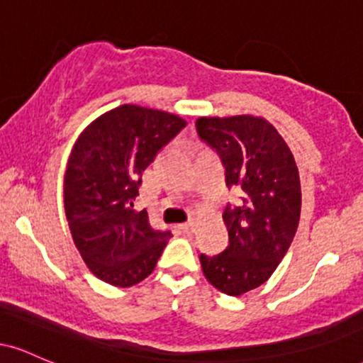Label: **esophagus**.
I'll return each instance as SVG.
<instances>
[{
	"label": "esophagus",
	"instance_id": "1",
	"mask_svg": "<svg viewBox=\"0 0 363 363\" xmlns=\"http://www.w3.org/2000/svg\"><path fill=\"white\" fill-rule=\"evenodd\" d=\"M194 228V222H186V223H181L179 225V230L184 232V234H189L191 230Z\"/></svg>",
	"mask_w": 363,
	"mask_h": 363
}]
</instances>
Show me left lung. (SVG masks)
Wrapping results in <instances>:
<instances>
[{
  "label": "left lung",
  "mask_w": 363,
  "mask_h": 363,
  "mask_svg": "<svg viewBox=\"0 0 363 363\" xmlns=\"http://www.w3.org/2000/svg\"><path fill=\"white\" fill-rule=\"evenodd\" d=\"M196 131L222 158L228 189L242 191L240 201L223 210L225 251L199 256L206 280L237 297L268 280L289 251L301 218L298 169L289 145L262 118H199Z\"/></svg>",
  "instance_id": "8db88e82"
}]
</instances>
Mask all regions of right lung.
Wrapping results in <instances>:
<instances>
[{
	"label": "right lung",
	"instance_id": "1",
	"mask_svg": "<svg viewBox=\"0 0 363 363\" xmlns=\"http://www.w3.org/2000/svg\"><path fill=\"white\" fill-rule=\"evenodd\" d=\"M186 121L164 111L121 106L82 133L65 174V210L74 245L89 269L114 286L148 277L170 230L153 228L133 210L141 176Z\"/></svg>",
	"mask_w": 363,
	"mask_h": 363
}]
</instances>
